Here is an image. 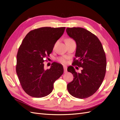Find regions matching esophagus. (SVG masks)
<instances>
[{
  "label": "esophagus",
  "mask_w": 120,
  "mask_h": 120,
  "mask_svg": "<svg viewBox=\"0 0 120 120\" xmlns=\"http://www.w3.org/2000/svg\"><path fill=\"white\" fill-rule=\"evenodd\" d=\"M67 67L66 66H64V72L66 73L67 72Z\"/></svg>",
  "instance_id": "obj_1"
}]
</instances>
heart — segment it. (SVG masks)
Wrapping results in <instances>:
<instances>
[{
  "label": "heart",
  "mask_w": 120,
  "mask_h": 120,
  "mask_svg": "<svg viewBox=\"0 0 120 120\" xmlns=\"http://www.w3.org/2000/svg\"><path fill=\"white\" fill-rule=\"evenodd\" d=\"M68 40H72L71 39H67V41H68ZM67 57L66 56H61L59 58H58V61L59 62L62 63V64H66L67 62Z\"/></svg>",
  "instance_id": "1"
}]
</instances>
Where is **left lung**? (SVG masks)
<instances>
[{"label":"left lung","instance_id":"left-lung-1","mask_svg":"<svg viewBox=\"0 0 120 120\" xmlns=\"http://www.w3.org/2000/svg\"><path fill=\"white\" fill-rule=\"evenodd\" d=\"M66 32L76 43L75 56L77 60L74 58L73 64L83 68L79 73L73 67H68V71L74 78L68 84L67 89L75 98H86L97 91L104 79L106 68L105 53L98 38L91 32L81 27L67 28Z\"/></svg>","mask_w":120,"mask_h":120}]
</instances>
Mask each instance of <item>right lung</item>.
I'll list each match as a JSON object with an SVG mask.
<instances>
[{
	"instance_id": "1",
	"label": "right lung",
	"mask_w": 120,
	"mask_h": 120,
	"mask_svg": "<svg viewBox=\"0 0 120 120\" xmlns=\"http://www.w3.org/2000/svg\"><path fill=\"white\" fill-rule=\"evenodd\" d=\"M65 27H44L29 32L17 55L16 72L21 86L31 97L42 98L50 94L54 82L64 73L60 64L53 63L44 69V58L49 56Z\"/></svg>"
}]
</instances>
